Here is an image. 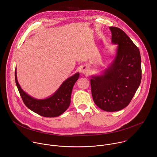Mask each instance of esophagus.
<instances>
[{
  "label": "esophagus",
  "mask_w": 157,
  "mask_h": 157,
  "mask_svg": "<svg viewBox=\"0 0 157 157\" xmlns=\"http://www.w3.org/2000/svg\"><path fill=\"white\" fill-rule=\"evenodd\" d=\"M81 73L84 74V75H87L89 74V70L87 68H86V67H84V68H82L81 69Z\"/></svg>",
  "instance_id": "esophagus-1"
}]
</instances>
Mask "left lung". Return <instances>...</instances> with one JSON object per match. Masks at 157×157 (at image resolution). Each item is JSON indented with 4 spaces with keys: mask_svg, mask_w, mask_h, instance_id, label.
<instances>
[{
    "mask_svg": "<svg viewBox=\"0 0 157 157\" xmlns=\"http://www.w3.org/2000/svg\"><path fill=\"white\" fill-rule=\"evenodd\" d=\"M112 43L117 44L113 62L101 75L91 79L92 96L102 110L115 112L130 102L142 79L141 56L139 48L121 29L109 27Z\"/></svg>",
    "mask_w": 157,
    "mask_h": 157,
    "instance_id": "8db88e82",
    "label": "left lung"
}]
</instances>
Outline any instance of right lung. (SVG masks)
Instances as JSON below:
<instances>
[{
	"mask_svg": "<svg viewBox=\"0 0 157 157\" xmlns=\"http://www.w3.org/2000/svg\"><path fill=\"white\" fill-rule=\"evenodd\" d=\"M79 77V73L75 74L66 79L52 96L47 99H36L23 91L18 82L16 70L15 71V83L23 102L29 109L45 117H58L68 109L73 86Z\"/></svg>",
	"mask_w": 157,
	"mask_h": 157,
	"instance_id": "right-lung-1",
	"label": "right lung"
}]
</instances>
